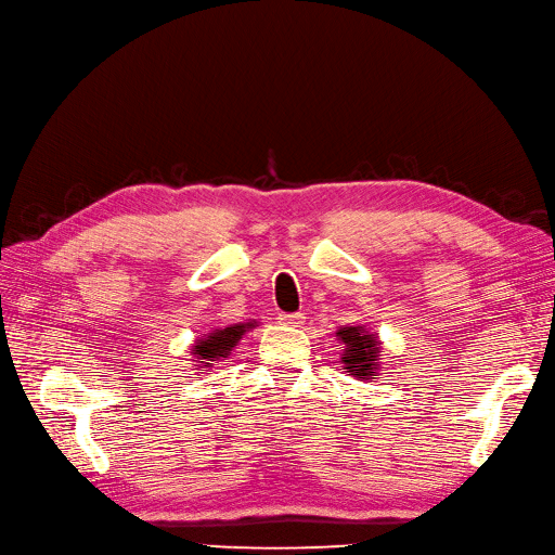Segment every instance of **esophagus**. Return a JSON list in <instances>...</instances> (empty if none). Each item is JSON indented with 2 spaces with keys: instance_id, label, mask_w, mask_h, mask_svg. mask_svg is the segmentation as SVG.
<instances>
[{
  "instance_id": "esophagus-1",
  "label": "esophagus",
  "mask_w": 555,
  "mask_h": 555,
  "mask_svg": "<svg viewBox=\"0 0 555 555\" xmlns=\"http://www.w3.org/2000/svg\"><path fill=\"white\" fill-rule=\"evenodd\" d=\"M280 324H284V326H300V324H304V314H300V312H296V314H287V312H282L280 317Z\"/></svg>"
}]
</instances>
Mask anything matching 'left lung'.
Returning <instances> with one entry per match:
<instances>
[{"label": "left lung", "mask_w": 555, "mask_h": 555, "mask_svg": "<svg viewBox=\"0 0 555 555\" xmlns=\"http://www.w3.org/2000/svg\"><path fill=\"white\" fill-rule=\"evenodd\" d=\"M338 340L345 345L343 349V371L361 382L377 379L379 371V338L367 331L363 324L338 328Z\"/></svg>", "instance_id": "left-lung-1"}]
</instances>
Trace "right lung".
I'll use <instances>...</instances> for the list:
<instances>
[{
  "label": "right lung",
  "mask_w": 555,
  "mask_h": 555,
  "mask_svg": "<svg viewBox=\"0 0 555 555\" xmlns=\"http://www.w3.org/2000/svg\"><path fill=\"white\" fill-rule=\"evenodd\" d=\"M255 326H259V322H243V324H231V326L215 328L206 335H201L190 351L196 361V371H210V367H215V363L229 359L233 347H236L243 335Z\"/></svg>",
  "instance_id": "right-lung-1"
}]
</instances>
